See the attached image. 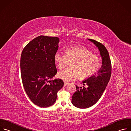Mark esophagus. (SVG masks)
I'll return each instance as SVG.
<instances>
[{"mask_svg": "<svg viewBox=\"0 0 131 131\" xmlns=\"http://www.w3.org/2000/svg\"><path fill=\"white\" fill-rule=\"evenodd\" d=\"M68 84H69V83H68V82H65V81L64 82V86H67V85H68Z\"/></svg>", "mask_w": 131, "mask_h": 131, "instance_id": "esophagus-1", "label": "esophagus"}]
</instances>
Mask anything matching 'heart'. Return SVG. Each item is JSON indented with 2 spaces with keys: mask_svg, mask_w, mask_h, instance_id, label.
I'll list each match as a JSON object with an SVG mask.
<instances>
[{
  "mask_svg": "<svg viewBox=\"0 0 131 131\" xmlns=\"http://www.w3.org/2000/svg\"><path fill=\"white\" fill-rule=\"evenodd\" d=\"M66 52V54L57 52L54 55V61L59 69H64L73 61L72 67L58 74V77L64 81L69 82L78 77L80 79L87 78L95 74L101 67L100 58L84 46H70Z\"/></svg>",
  "mask_w": 131,
  "mask_h": 131,
  "instance_id": "1",
  "label": "heart"
}]
</instances>
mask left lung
Wrapping results in <instances>:
<instances>
[{"mask_svg":"<svg viewBox=\"0 0 131 131\" xmlns=\"http://www.w3.org/2000/svg\"><path fill=\"white\" fill-rule=\"evenodd\" d=\"M98 48L102 59V64L97 73L87 78L82 83L84 86L76 87V91L72 96V103L80 108H89L95 104L105 90L111 76L112 64L109 53L102 43L88 39Z\"/></svg>","mask_w":131,"mask_h":131,"instance_id":"obj_1","label":"left lung"}]
</instances>
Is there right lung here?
<instances>
[{
  "label": "right lung",
  "mask_w": 131,
  "mask_h": 131,
  "mask_svg": "<svg viewBox=\"0 0 131 131\" xmlns=\"http://www.w3.org/2000/svg\"><path fill=\"white\" fill-rule=\"evenodd\" d=\"M58 37L40 36L28 43L20 57V73L24 89L30 100L41 107L53 105L64 83L51 79L57 73L54 55L58 49Z\"/></svg>",
  "instance_id": "right-lung-1"
}]
</instances>
